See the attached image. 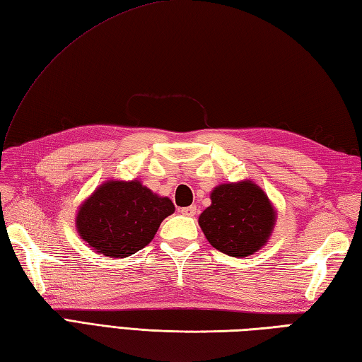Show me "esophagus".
I'll return each mask as SVG.
<instances>
[{
  "label": "esophagus",
  "mask_w": 362,
  "mask_h": 362,
  "mask_svg": "<svg viewBox=\"0 0 362 362\" xmlns=\"http://www.w3.org/2000/svg\"><path fill=\"white\" fill-rule=\"evenodd\" d=\"M180 213L183 214V216H194V214H196V206L194 205L183 206V209H180Z\"/></svg>",
  "instance_id": "esophagus-1"
}]
</instances>
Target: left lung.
I'll return each instance as SVG.
<instances>
[{"label":"left lung","mask_w":362,"mask_h":362,"mask_svg":"<svg viewBox=\"0 0 362 362\" xmlns=\"http://www.w3.org/2000/svg\"><path fill=\"white\" fill-rule=\"evenodd\" d=\"M274 224L271 202L250 180L214 188L211 205L199 216V226L214 249L241 258L263 247Z\"/></svg>","instance_id":"obj_1"}]
</instances>
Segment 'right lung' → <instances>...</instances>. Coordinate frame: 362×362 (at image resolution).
<instances>
[{
  "label": "right lung",
  "instance_id": "1",
  "mask_svg": "<svg viewBox=\"0 0 362 362\" xmlns=\"http://www.w3.org/2000/svg\"><path fill=\"white\" fill-rule=\"evenodd\" d=\"M174 210L168 197L153 194L138 180H110L81 205L76 226L93 250L126 258L146 247Z\"/></svg>",
  "mask_w": 362,
  "mask_h": 362
}]
</instances>
